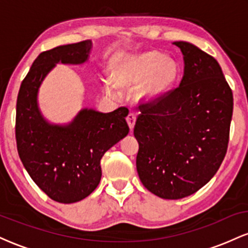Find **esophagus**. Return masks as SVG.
<instances>
[{"label":"esophagus","mask_w":248,"mask_h":248,"mask_svg":"<svg viewBox=\"0 0 248 248\" xmlns=\"http://www.w3.org/2000/svg\"><path fill=\"white\" fill-rule=\"evenodd\" d=\"M135 121H136L135 114H133V113H129V114L127 115V124H128V126H129L130 130H133L134 124H135Z\"/></svg>","instance_id":"34e87169"}]
</instances>
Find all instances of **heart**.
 Returning a JSON list of instances; mask_svg holds the SVG:
<instances>
[{"mask_svg": "<svg viewBox=\"0 0 248 248\" xmlns=\"http://www.w3.org/2000/svg\"><path fill=\"white\" fill-rule=\"evenodd\" d=\"M179 65L171 57H166L158 51H147L121 58L113 67V80L105 85L107 94L120 98L119 86L138 87L139 98L152 102L163 98L172 90L178 80Z\"/></svg>", "mask_w": 248, "mask_h": 248, "instance_id": "b5f03b06", "label": "heart"}]
</instances>
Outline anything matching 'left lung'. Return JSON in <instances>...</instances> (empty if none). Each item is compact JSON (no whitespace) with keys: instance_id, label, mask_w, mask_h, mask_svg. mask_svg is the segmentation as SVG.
<instances>
[{"instance_id":"obj_1","label":"left lung","mask_w":248,"mask_h":248,"mask_svg":"<svg viewBox=\"0 0 248 248\" xmlns=\"http://www.w3.org/2000/svg\"><path fill=\"white\" fill-rule=\"evenodd\" d=\"M184 76L163 98L140 105L134 135L142 184L164 199L197 192L218 171L229 144L232 90L212 56L187 42H175Z\"/></svg>"}]
</instances>
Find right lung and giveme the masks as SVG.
Wrapping results in <instances>:
<instances>
[{
	"instance_id": "right-lung-1",
	"label": "right lung",
	"mask_w": 248,
	"mask_h": 248,
	"mask_svg": "<svg viewBox=\"0 0 248 248\" xmlns=\"http://www.w3.org/2000/svg\"><path fill=\"white\" fill-rule=\"evenodd\" d=\"M92 42L82 41L44 51L22 81L16 104V143L19 158L42 191L70 204L91 195L101 179L100 160L129 132L128 109L110 113L81 109L65 126L50 124L37 102L39 86L56 64H82Z\"/></svg>"
}]
</instances>
